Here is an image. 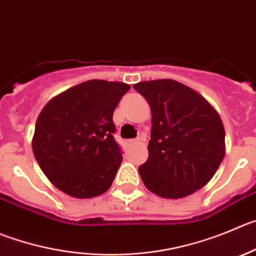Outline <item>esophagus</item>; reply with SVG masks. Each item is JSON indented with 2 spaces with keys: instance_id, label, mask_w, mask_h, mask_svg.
I'll return each mask as SVG.
<instances>
[{
  "instance_id": "1",
  "label": "esophagus",
  "mask_w": 256,
  "mask_h": 256,
  "mask_svg": "<svg viewBox=\"0 0 256 256\" xmlns=\"http://www.w3.org/2000/svg\"><path fill=\"white\" fill-rule=\"evenodd\" d=\"M136 142H138V140H134V139H131V140H126V142H125V144L128 145H128H132V144H135Z\"/></svg>"
}]
</instances>
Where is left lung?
Instances as JSON below:
<instances>
[{
	"instance_id": "8db88e82",
	"label": "left lung",
	"mask_w": 256,
	"mask_h": 256,
	"mask_svg": "<svg viewBox=\"0 0 256 256\" xmlns=\"http://www.w3.org/2000/svg\"><path fill=\"white\" fill-rule=\"evenodd\" d=\"M152 110L149 158L139 166L145 187L178 200L211 180L225 156V128L204 97L173 80L132 86Z\"/></svg>"
}]
</instances>
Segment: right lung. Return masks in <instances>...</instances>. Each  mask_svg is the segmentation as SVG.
I'll return each instance as SVG.
<instances>
[{
  "label": "right lung",
  "mask_w": 256,
  "mask_h": 256,
  "mask_svg": "<svg viewBox=\"0 0 256 256\" xmlns=\"http://www.w3.org/2000/svg\"><path fill=\"white\" fill-rule=\"evenodd\" d=\"M130 86L92 80L50 100L40 112L32 152L50 182L74 198L111 187L122 162L114 139V111Z\"/></svg>",
  "instance_id": "obj_1"
}]
</instances>
